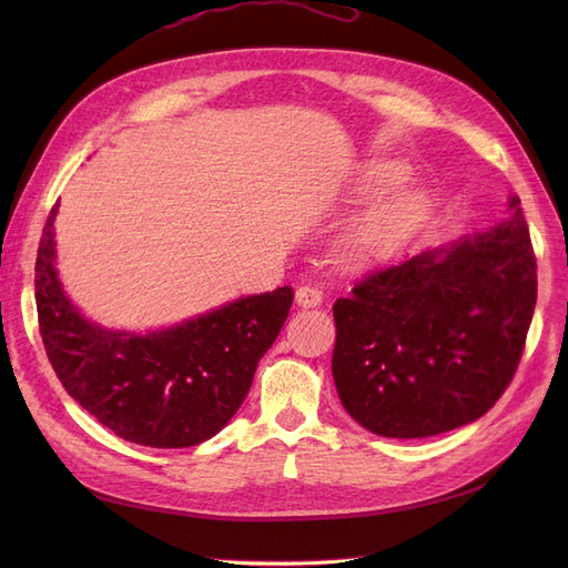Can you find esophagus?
Returning <instances> with one entry per match:
<instances>
[{
    "mask_svg": "<svg viewBox=\"0 0 568 568\" xmlns=\"http://www.w3.org/2000/svg\"><path fill=\"white\" fill-rule=\"evenodd\" d=\"M296 303L301 307H317V305H322V291L317 286H298Z\"/></svg>",
    "mask_w": 568,
    "mask_h": 568,
    "instance_id": "esophagus-1",
    "label": "esophagus"
}]
</instances>
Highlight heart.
<instances>
[{"label": "heart", "mask_w": 568, "mask_h": 568, "mask_svg": "<svg viewBox=\"0 0 568 568\" xmlns=\"http://www.w3.org/2000/svg\"><path fill=\"white\" fill-rule=\"evenodd\" d=\"M405 178V165L395 159H376L367 163L359 175L363 192H379L396 184L384 196L376 199L369 209L355 217L341 236V255L348 263L363 265L384 257L400 239L417 225L426 211L428 196L424 186L415 182L398 181Z\"/></svg>", "instance_id": "1"}]
</instances>
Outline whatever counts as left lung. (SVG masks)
Here are the masks:
<instances>
[{
    "instance_id": "obj_1",
    "label": "left lung",
    "mask_w": 568,
    "mask_h": 568,
    "mask_svg": "<svg viewBox=\"0 0 568 568\" xmlns=\"http://www.w3.org/2000/svg\"><path fill=\"white\" fill-rule=\"evenodd\" d=\"M507 209L493 230L374 270L334 303V384L367 432H453L484 417L509 386L538 274L519 196Z\"/></svg>"
}]
</instances>
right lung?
Here are the masks:
<instances>
[{
	"instance_id": "right-lung-1",
	"label": "right lung",
	"mask_w": 568,
	"mask_h": 568,
	"mask_svg": "<svg viewBox=\"0 0 568 568\" xmlns=\"http://www.w3.org/2000/svg\"><path fill=\"white\" fill-rule=\"evenodd\" d=\"M51 209L36 263L40 334L59 382L120 438L192 448L236 415L261 357L286 322L294 291L244 296L146 334L109 329L68 298L57 270Z\"/></svg>"
}]
</instances>
